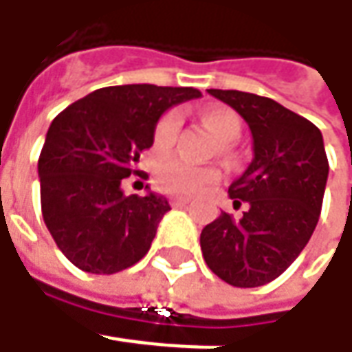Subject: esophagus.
<instances>
[{
	"mask_svg": "<svg viewBox=\"0 0 352 352\" xmlns=\"http://www.w3.org/2000/svg\"><path fill=\"white\" fill-rule=\"evenodd\" d=\"M170 206L172 208H188L190 206V199L182 196H172L170 197Z\"/></svg>",
	"mask_w": 352,
	"mask_h": 352,
	"instance_id": "esophagus-1",
	"label": "esophagus"
}]
</instances>
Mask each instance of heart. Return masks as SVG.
Returning <instances> with one entry per match:
<instances>
[{"mask_svg": "<svg viewBox=\"0 0 352 352\" xmlns=\"http://www.w3.org/2000/svg\"><path fill=\"white\" fill-rule=\"evenodd\" d=\"M204 125L221 142H233L239 139L243 123L235 111L227 107H210L201 113ZM180 129V116L168 111L158 119L153 133V144L156 153H164L176 141ZM155 180L160 190L180 196H194L206 190L208 186L219 180V172L211 166H197L180 158H164L156 166Z\"/></svg>", "mask_w": 352, "mask_h": 352, "instance_id": "heart-1", "label": "heart"}]
</instances>
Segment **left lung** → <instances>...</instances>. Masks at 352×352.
<instances>
[{"instance_id":"1","label":"left lung","mask_w":352,"mask_h":352,"mask_svg":"<svg viewBox=\"0 0 352 352\" xmlns=\"http://www.w3.org/2000/svg\"><path fill=\"white\" fill-rule=\"evenodd\" d=\"M249 123L252 162L229 186L241 219L229 213L204 227L199 245L213 274L236 288L278 278L304 250L319 221L329 162L311 121L270 98L239 89H208Z\"/></svg>"}]
</instances>
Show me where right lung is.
<instances>
[{
	"label": "right lung",
	"mask_w": 352,
	"mask_h": 352,
	"mask_svg": "<svg viewBox=\"0 0 352 352\" xmlns=\"http://www.w3.org/2000/svg\"><path fill=\"white\" fill-rule=\"evenodd\" d=\"M199 96L196 88L109 86L54 117L38 156L41 210L56 247L80 270L116 274L148 252L168 199L125 196L121 182L141 172L158 117Z\"/></svg>",
	"instance_id": "add662e5"
}]
</instances>
